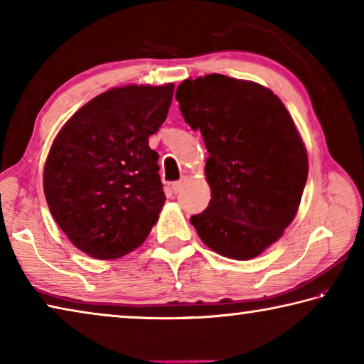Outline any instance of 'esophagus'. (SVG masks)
<instances>
[{"label": "esophagus", "mask_w": 364, "mask_h": 364, "mask_svg": "<svg viewBox=\"0 0 364 364\" xmlns=\"http://www.w3.org/2000/svg\"><path fill=\"white\" fill-rule=\"evenodd\" d=\"M183 184H184V180H180V181H173L171 183V189H173V193L176 194V193H180V189L183 188Z\"/></svg>", "instance_id": "34e87169"}]
</instances>
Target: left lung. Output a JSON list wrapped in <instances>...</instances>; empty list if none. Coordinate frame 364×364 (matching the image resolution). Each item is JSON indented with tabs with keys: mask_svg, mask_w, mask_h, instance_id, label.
Segmentation results:
<instances>
[{
	"mask_svg": "<svg viewBox=\"0 0 364 364\" xmlns=\"http://www.w3.org/2000/svg\"><path fill=\"white\" fill-rule=\"evenodd\" d=\"M176 101L210 156L212 199L191 223L220 255H260L291 225L305 189L308 157L292 117L271 90L220 73L184 80Z\"/></svg>",
	"mask_w": 364,
	"mask_h": 364,
	"instance_id": "1",
	"label": "left lung"
}]
</instances>
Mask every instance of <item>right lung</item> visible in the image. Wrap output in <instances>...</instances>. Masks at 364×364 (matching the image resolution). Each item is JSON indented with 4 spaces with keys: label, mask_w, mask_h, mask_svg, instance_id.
<instances>
[{
    "label": "right lung",
    "mask_w": 364,
    "mask_h": 364,
    "mask_svg": "<svg viewBox=\"0 0 364 364\" xmlns=\"http://www.w3.org/2000/svg\"><path fill=\"white\" fill-rule=\"evenodd\" d=\"M175 85H130L96 96L54 139L43 173L49 210L72 244L109 260L149 236L165 202L149 136Z\"/></svg>",
    "instance_id": "add662e5"
}]
</instances>
